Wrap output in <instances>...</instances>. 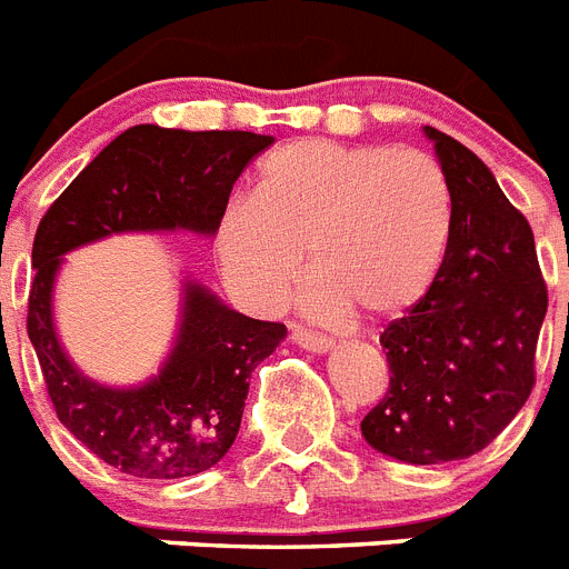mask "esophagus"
Segmentation results:
<instances>
[{"instance_id": "34e87169", "label": "esophagus", "mask_w": 569, "mask_h": 569, "mask_svg": "<svg viewBox=\"0 0 569 569\" xmlns=\"http://www.w3.org/2000/svg\"><path fill=\"white\" fill-rule=\"evenodd\" d=\"M290 339L310 353H328L333 348V342L328 337H317V333H308L302 331V328H296V331L290 333Z\"/></svg>"}]
</instances>
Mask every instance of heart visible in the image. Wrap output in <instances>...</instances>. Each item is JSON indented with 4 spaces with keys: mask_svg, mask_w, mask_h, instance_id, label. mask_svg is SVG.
<instances>
[{
    "mask_svg": "<svg viewBox=\"0 0 569 569\" xmlns=\"http://www.w3.org/2000/svg\"><path fill=\"white\" fill-rule=\"evenodd\" d=\"M449 230V192L431 158L411 149L296 140L267 154L250 198L227 203L216 259L252 310H276L302 270L317 276L305 308L317 319L362 313L391 322L435 279Z\"/></svg>",
    "mask_w": 569,
    "mask_h": 569,
    "instance_id": "b5f03b06",
    "label": "heart"
}]
</instances>
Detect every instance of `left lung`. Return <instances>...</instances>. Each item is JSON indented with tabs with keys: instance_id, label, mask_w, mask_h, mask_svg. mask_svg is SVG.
Masks as SVG:
<instances>
[{
	"instance_id": "obj_1",
	"label": "left lung",
	"mask_w": 569,
	"mask_h": 569,
	"mask_svg": "<svg viewBox=\"0 0 569 569\" xmlns=\"http://www.w3.org/2000/svg\"><path fill=\"white\" fill-rule=\"evenodd\" d=\"M449 189L431 288L382 331L391 382L362 420L371 449L431 466L487 449L527 402L547 284L527 218L472 149L423 126Z\"/></svg>"
}]
</instances>
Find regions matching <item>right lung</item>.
<instances>
[{
  "mask_svg": "<svg viewBox=\"0 0 569 569\" xmlns=\"http://www.w3.org/2000/svg\"><path fill=\"white\" fill-rule=\"evenodd\" d=\"M270 143V134L132 126L68 183L37 227L28 337L48 397L86 449L132 478H192L224 458L244 415L247 377L288 328L227 308L187 276L172 351L158 373L140 386H103L68 359L57 337L53 284L62 256L120 232L216 236L232 183Z\"/></svg>",
  "mask_w": 569,
  "mask_h": 569,
  "instance_id": "obj_1",
  "label": "right lung"
}]
</instances>
